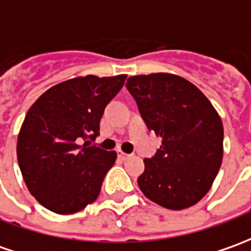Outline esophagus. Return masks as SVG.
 <instances>
[{
  "instance_id": "34e87169",
  "label": "esophagus",
  "mask_w": 251,
  "mask_h": 251,
  "mask_svg": "<svg viewBox=\"0 0 251 251\" xmlns=\"http://www.w3.org/2000/svg\"><path fill=\"white\" fill-rule=\"evenodd\" d=\"M118 156H119V158H121V159H126V158H129L130 155L125 154L124 151H118Z\"/></svg>"
}]
</instances>
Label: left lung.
<instances>
[{
  "label": "left lung",
  "mask_w": 251,
  "mask_h": 251,
  "mask_svg": "<svg viewBox=\"0 0 251 251\" xmlns=\"http://www.w3.org/2000/svg\"><path fill=\"white\" fill-rule=\"evenodd\" d=\"M150 130L162 137L156 154L144 159L141 192L170 210L198 203L210 190L223 161V122L195 85L173 74L127 78Z\"/></svg>",
  "instance_id": "obj_1"
}]
</instances>
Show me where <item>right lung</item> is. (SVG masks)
I'll list each match as a JSON object with an SVG mask.
<instances>
[{
    "label": "right lung",
    "mask_w": 251,
    "mask_h": 251,
    "mask_svg": "<svg viewBox=\"0 0 251 251\" xmlns=\"http://www.w3.org/2000/svg\"><path fill=\"white\" fill-rule=\"evenodd\" d=\"M126 75L78 76L54 85L32 104L18 137V162L32 197L71 214L96 201L115 151L90 146Z\"/></svg>",
    "instance_id": "1"
}]
</instances>
